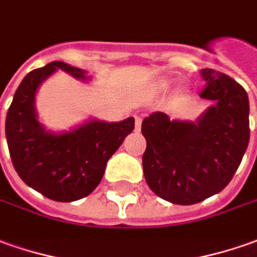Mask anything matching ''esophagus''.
Instances as JSON below:
<instances>
[{
	"mask_svg": "<svg viewBox=\"0 0 257 257\" xmlns=\"http://www.w3.org/2000/svg\"><path fill=\"white\" fill-rule=\"evenodd\" d=\"M141 125H142V118L141 116H135V129L141 131Z\"/></svg>",
	"mask_w": 257,
	"mask_h": 257,
	"instance_id": "esophagus-1",
	"label": "esophagus"
}]
</instances>
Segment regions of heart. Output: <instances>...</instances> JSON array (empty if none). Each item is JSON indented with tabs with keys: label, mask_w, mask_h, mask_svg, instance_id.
<instances>
[{
	"label": "heart",
	"mask_w": 257,
	"mask_h": 257,
	"mask_svg": "<svg viewBox=\"0 0 257 257\" xmlns=\"http://www.w3.org/2000/svg\"><path fill=\"white\" fill-rule=\"evenodd\" d=\"M172 87V83H166V84H163V88H170Z\"/></svg>",
	"instance_id": "heart-1"
}]
</instances>
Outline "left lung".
<instances>
[{
    "label": "left lung",
    "instance_id": "left-lung-1",
    "mask_svg": "<svg viewBox=\"0 0 257 257\" xmlns=\"http://www.w3.org/2000/svg\"><path fill=\"white\" fill-rule=\"evenodd\" d=\"M200 94L214 104L195 122L153 112L142 122L146 139L143 174L166 201L191 205L222 191L238 170L249 143V98L233 78L202 69Z\"/></svg>",
    "mask_w": 257,
    "mask_h": 257
}]
</instances>
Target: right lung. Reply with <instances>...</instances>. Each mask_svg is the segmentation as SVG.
I'll return each mask as SVG.
<instances>
[{
  "label": "right lung",
  "instance_id": "1",
  "mask_svg": "<svg viewBox=\"0 0 257 257\" xmlns=\"http://www.w3.org/2000/svg\"><path fill=\"white\" fill-rule=\"evenodd\" d=\"M57 70L77 80L90 78L87 71L63 62L28 73L7 112L5 135L12 165L24 183L50 200L71 202L97 188L106 162L134 131L135 119H90L69 132L48 131L38 119L35 99L42 83Z\"/></svg>",
  "mask_w": 257,
  "mask_h": 257
}]
</instances>
